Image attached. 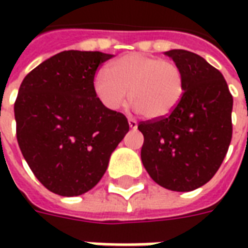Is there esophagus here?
Listing matches in <instances>:
<instances>
[{"mask_svg": "<svg viewBox=\"0 0 248 248\" xmlns=\"http://www.w3.org/2000/svg\"><path fill=\"white\" fill-rule=\"evenodd\" d=\"M130 127H133V126H131V124H130Z\"/></svg>", "mask_w": 248, "mask_h": 248, "instance_id": "obj_1", "label": "esophagus"}]
</instances>
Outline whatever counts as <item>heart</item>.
<instances>
[{
  "label": "heart",
  "instance_id": "heart-1",
  "mask_svg": "<svg viewBox=\"0 0 248 248\" xmlns=\"http://www.w3.org/2000/svg\"><path fill=\"white\" fill-rule=\"evenodd\" d=\"M153 74L159 93V105L163 110H166L171 106L177 97L178 82L174 69L169 62L155 61L153 63Z\"/></svg>",
  "mask_w": 248,
  "mask_h": 248
}]
</instances>
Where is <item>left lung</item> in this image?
Returning <instances> with one entry per match:
<instances>
[{"label": "left lung", "mask_w": 248, "mask_h": 248, "mask_svg": "<svg viewBox=\"0 0 248 248\" xmlns=\"http://www.w3.org/2000/svg\"><path fill=\"white\" fill-rule=\"evenodd\" d=\"M101 51L67 50L25 77L14 103L17 140L30 170L49 191L78 197L95 186L129 130L124 114L94 89Z\"/></svg>", "instance_id": "left-lung-1"}]
</instances>
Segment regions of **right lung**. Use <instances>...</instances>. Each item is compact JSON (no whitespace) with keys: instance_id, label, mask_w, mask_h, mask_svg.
<instances>
[{"instance_id":"1","label":"right lung","mask_w":248,"mask_h":248,"mask_svg":"<svg viewBox=\"0 0 248 248\" xmlns=\"http://www.w3.org/2000/svg\"><path fill=\"white\" fill-rule=\"evenodd\" d=\"M183 94L167 117L140 122V159L151 179L171 191H192L218 171L229 150L232 97L223 76L206 60L170 50Z\"/></svg>"}]
</instances>
